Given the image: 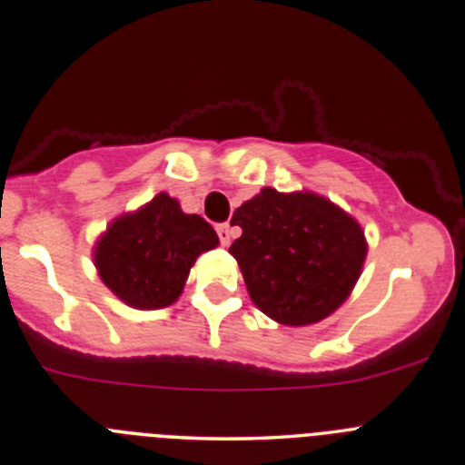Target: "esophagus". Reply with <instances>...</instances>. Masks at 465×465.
<instances>
[{
  "instance_id": "esophagus-1",
  "label": "esophagus",
  "mask_w": 465,
  "mask_h": 465,
  "mask_svg": "<svg viewBox=\"0 0 465 465\" xmlns=\"http://www.w3.org/2000/svg\"><path fill=\"white\" fill-rule=\"evenodd\" d=\"M217 234H219V242H222V246H228V243H231V239H232L231 223H219Z\"/></svg>"
}]
</instances>
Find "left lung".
<instances>
[{"label": "left lung", "instance_id": "1", "mask_svg": "<svg viewBox=\"0 0 465 465\" xmlns=\"http://www.w3.org/2000/svg\"><path fill=\"white\" fill-rule=\"evenodd\" d=\"M232 219L243 232L228 252L265 316L290 327L314 325L351 294L367 239L333 202L310 191L261 189Z\"/></svg>", "mask_w": 465, "mask_h": 465}]
</instances>
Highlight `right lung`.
I'll use <instances>...</instances> for the list:
<instances>
[{"label": "right lung", "instance_id": "1", "mask_svg": "<svg viewBox=\"0 0 465 465\" xmlns=\"http://www.w3.org/2000/svg\"><path fill=\"white\" fill-rule=\"evenodd\" d=\"M219 243L200 215H186L166 193L114 219L94 246L98 276L135 310H163L184 290L191 265Z\"/></svg>", "mask_w": 465, "mask_h": 465}]
</instances>
